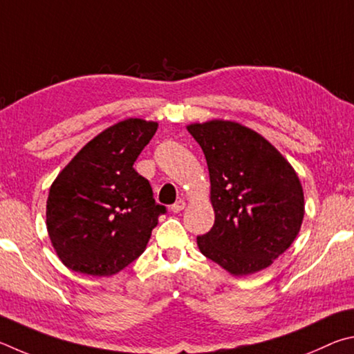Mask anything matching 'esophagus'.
Wrapping results in <instances>:
<instances>
[{
	"label": "esophagus",
	"instance_id": "esophagus-1",
	"mask_svg": "<svg viewBox=\"0 0 354 354\" xmlns=\"http://www.w3.org/2000/svg\"><path fill=\"white\" fill-rule=\"evenodd\" d=\"M185 205H187V203H185V201H177L176 203H174V205H171V212L172 213H180L182 209L185 208Z\"/></svg>",
	"mask_w": 354,
	"mask_h": 354
}]
</instances>
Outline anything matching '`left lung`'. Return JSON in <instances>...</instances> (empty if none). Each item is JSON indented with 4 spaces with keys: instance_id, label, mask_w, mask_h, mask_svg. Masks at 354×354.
<instances>
[{
    "instance_id": "1",
    "label": "left lung",
    "mask_w": 354,
    "mask_h": 354,
    "mask_svg": "<svg viewBox=\"0 0 354 354\" xmlns=\"http://www.w3.org/2000/svg\"><path fill=\"white\" fill-rule=\"evenodd\" d=\"M205 153L214 225L197 245L234 277L263 270L300 232L305 196L289 161L255 130L212 120L187 126Z\"/></svg>"
}]
</instances>
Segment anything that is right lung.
<instances>
[{"instance_id":"1","label":"right lung","mask_w":354,"mask_h":354,"mask_svg":"<svg viewBox=\"0 0 354 354\" xmlns=\"http://www.w3.org/2000/svg\"><path fill=\"white\" fill-rule=\"evenodd\" d=\"M158 122L127 118L102 130L74 155L49 188L46 228L68 269L111 277L135 261L158 216L152 188L133 169Z\"/></svg>"}]
</instances>
